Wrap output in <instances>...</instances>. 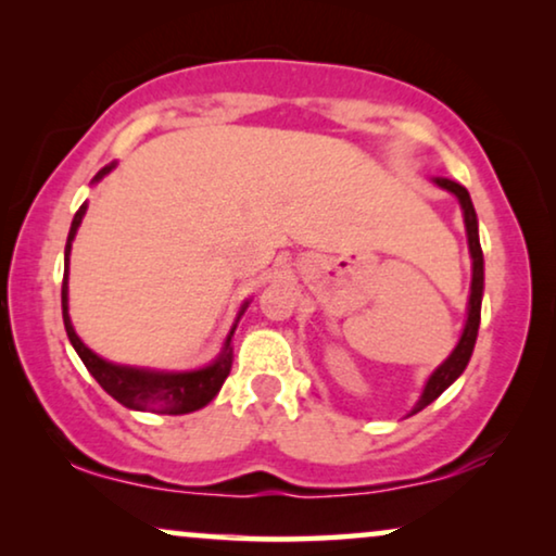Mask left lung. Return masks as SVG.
Segmentation results:
<instances>
[{
  "label": "left lung",
  "instance_id": "1",
  "mask_svg": "<svg viewBox=\"0 0 556 556\" xmlns=\"http://www.w3.org/2000/svg\"><path fill=\"white\" fill-rule=\"evenodd\" d=\"M434 185H440L442 190L453 192L463 208V220H465V233H468V249H470V258H472V279H470V298H468V317H465V328L463 336L457 340V345L453 348V353L447 355L442 364L429 374V379L421 389V396L417 399V404L412 406V414H417L425 409L438 399L442 391L460 379V374L468 366L472 348H476V338H478V328H480V302H483V249H480V239H478V216L476 208H472L470 192L463 188L460 182L447 180V177H432Z\"/></svg>",
  "mask_w": 556,
  "mask_h": 556
}]
</instances>
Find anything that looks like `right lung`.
Wrapping results in <instances>:
<instances>
[{
    "mask_svg": "<svg viewBox=\"0 0 556 556\" xmlns=\"http://www.w3.org/2000/svg\"><path fill=\"white\" fill-rule=\"evenodd\" d=\"M114 167H116V162L101 167L99 173L93 175L91 185L101 182ZM86 211H88V203L80 205L76 216H73L68 241H65V271H63V292H61L65 332H68L71 345L76 348L78 358L84 361L88 374H91L93 379L101 383V389L106 391L109 396H114L118 404L127 406V409L157 412V414H190V412L203 409L205 404H211L213 399H216L220 387H224L226 376L231 374V364H233L231 338L236 332V325H239V320H241V315L247 313L249 300L243 302L239 315H236V320L231 325V330H228L220 353L211 361L208 366H203V368H190V371H160V368L124 366V364H114V361L101 358L99 353H93L91 348H88L84 340L78 338V332H76V328H73L71 315H68L71 249H73V239H76L78 226H80V220H84Z\"/></svg>",
    "mask_w": 556,
    "mask_h": 556,
    "instance_id": "1",
    "label": "right lung"
}]
</instances>
